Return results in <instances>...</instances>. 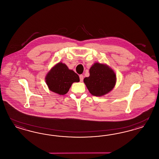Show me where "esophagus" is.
Listing matches in <instances>:
<instances>
[{"instance_id":"obj_1","label":"esophagus","mask_w":159,"mask_h":159,"mask_svg":"<svg viewBox=\"0 0 159 159\" xmlns=\"http://www.w3.org/2000/svg\"><path fill=\"white\" fill-rule=\"evenodd\" d=\"M80 81L82 82L83 80H84V75H80Z\"/></svg>"}]
</instances>
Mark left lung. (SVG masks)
<instances>
[{
	"mask_svg": "<svg viewBox=\"0 0 159 159\" xmlns=\"http://www.w3.org/2000/svg\"><path fill=\"white\" fill-rule=\"evenodd\" d=\"M90 75L84 80L88 89L94 96L101 97L110 92L115 85L116 75L112 70L100 63L89 69Z\"/></svg>",
	"mask_w": 159,
	"mask_h": 159,
	"instance_id": "1",
	"label": "left lung"
}]
</instances>
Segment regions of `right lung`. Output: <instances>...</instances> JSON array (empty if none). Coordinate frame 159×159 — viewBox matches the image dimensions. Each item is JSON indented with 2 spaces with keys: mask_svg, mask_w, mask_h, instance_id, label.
<instances>
[{
  "mask_svg": "<svg viewBox=\"0 0 159 159\" xmlns=\"http://www.w3.org/2000/svg\"><path fill=\"white\" fill-rule=\"evenodd\" d=\"M46 81L51 91L64 95L69 91L73 82L80 81V78L66 64L59 62L48 73Z\"/></svg>",
  "mask_w": 159,
  "mask_h": 159,
  "instance_id": "add662e5",
  "label": "right lung"
}]
</instances>
